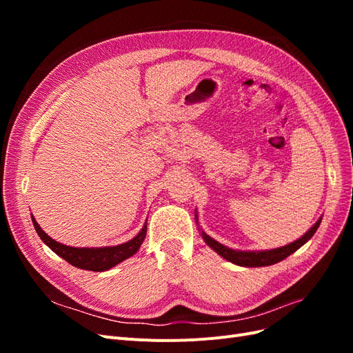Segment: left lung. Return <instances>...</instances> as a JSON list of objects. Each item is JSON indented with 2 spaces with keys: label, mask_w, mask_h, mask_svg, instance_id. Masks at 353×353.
<instances>
[{
  "label": "left lung",
  "mask_w": 353,
  "mask_h": 353,
  "mask_svg": "<svg viewBox=\"0 0 353 353\" xmlns=\"http://www.w3.org/2000/svg\"><path fill=\"white\" fill-rule=\"evenodd\" d=\"M319 223H321V218H319L315 222V225L306 234H303V236L299 240H296L290 244H285V245H283V248L271 249V250H258V252L234 250V249L227 248V245L218 243L216 240H213L212 237L208 236L206 232H203V231H201V237L206 241L209 248L215 250L219 256H222L223 259H227V261L236 263V265H240V266H252V268H256V266H270L276 262H281L283 259L287 258V256H290L297 249H301L307 240H311V237L318 230Z\"/></svg>",
  "instance_id": "obj_1"
}]
</instances>
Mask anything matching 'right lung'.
I'll use <instances>...</instances> for the list:
<instances>
[{"instance_id": "1", "label": "right lung", "mask_w": 353, "mask_h": 353, "mask_svg": "<svg viewBox=\"0 0 353 353\" xmlns=\"http://www.w3.org/2000/svg\"><path fill=\"white\" fill-rule=\"evenodd\" d=\"M32 222H34V227L38 232L39 239L44 241L52 252L59 254L60 258H63L70 265L77 266V268L95 271V272L108 271L113 268V266H116L117 263H121L122 261L131 258V256L135 254L137 250L140 249V245L143 244L147 234V222H145L141 231L138 232L132 240L126 241L123 244L109 245V248H70V245L61 244L56 240H52L47 232L42 231V228L38 225V222L35 221L34 216H32Z\"/></svg>"}]
</instances>
